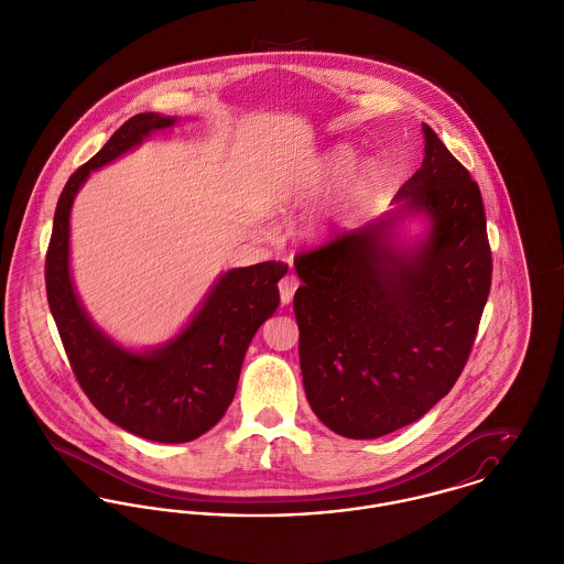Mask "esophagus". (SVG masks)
<instances>
[{"mask_svg": "<svg viewBox=\"0 0 564 564\" xmlns=\"http://www.w3.org/2000/svg\"><path fill=\"white\" fill-rule=\"evenodd\" d=\"M297 286H300V280H297V275H293V273H289V275H284V278L280 280V300H282V304H289V302L293 300Z\"/></svg>", "mask_w": 564, "mask_h": 564, "instance_id": "34e87169", "label": "esophagus"}]
</instances>
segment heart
Here are the masks:
<instances>
[{
	"label": "heart",
	"mask_w": 564,
	"mask_h": 564,
	"mask_svg": "<svg viewBox=\"0 0 564 564\" xmlns=\"http://www.w3.org/2000/svg\"><path fill=\"white\" fill-rule=\"evenodd\" d=\"M350 166H352V153H350V151L341 149V151L330 153V155L326 158V162H324V169H322V171H319V175L315 177V182H313L311 186H306V189H304V192H300L295 198H297V200H302V198H311V196L319 194L322 189H326L328 186L337 184V182H339V180L350 171ZM375 184V169H370V166L361 169V171H359V173L348 182L344 196H341V198H339V203L333 207V212H335V214H324V216H319V218L313 223V231L326 234L328 229H333V220H337V216H341V214H346V212L355 209L357 205H361V203L372 194Z\"/></svg>",
	"instance_id": "1"
}]
</instances>
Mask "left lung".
Returning <instances> with one entry per match:
<instances>
[{
    "mask_svg": "<svg viewBox=\"0 0 564 564\" xmlns=\"http://www.w3.org/2000/svg\"><path fill=\"white\" fill-rule=\"evenodd\" d=\"M422 131V166L393 196L431 218L420 247L391 245V214L295 256L306 398L328 429L352 440L398 431L451 391L490 293L479 186L431 127Z\"/></svg>",
    "mask_w": 564,
    "mask_h": 564,
    "instance_id": "8db88e82",
    "label": "left lung"
}]
</instances>
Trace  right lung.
<instances>
[{"mask_svg":"<svg viewBox=\"0 0 564 564\" xmlns=\"http://www.w3.org/2000/svg\"><path fill=\"white\" fill-rule=\"evenodd\" d=\"M177 120L138 113L83 164L58 196L45 253V293L65 355L91 404L144 440L182 444L209 431L234 400L245 352L278 304L289 264L267 260L227 271L188 328L160 350L138 355L116 346L85 315L69 278V209L91 171L166 133Z\"/></svg>","mask_w":564,"mask_h":564,"instance_id":"add662e5","label":"right lung"}]
</instances>
